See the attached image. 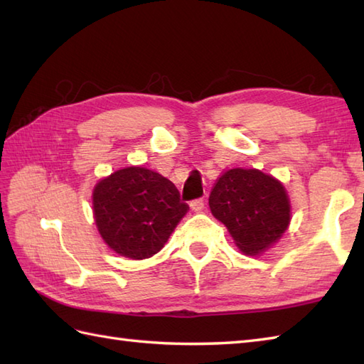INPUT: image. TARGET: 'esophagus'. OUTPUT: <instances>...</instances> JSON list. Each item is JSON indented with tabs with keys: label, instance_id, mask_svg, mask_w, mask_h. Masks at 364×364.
<instances>
[{
	"label": "esophagus",
	"instance_id": "esophagus-1",
	"mask_svg": "<svg viewBox=\"0 0 364 364\" xmlns=\"http://www.w3.org/2000/svg\"><path fill=\"white\" fill-rule=\"evenodd\" d=\"M203 205H205V203H203V199H202V198L194 199V200L190 202V207H191L193 211H200V210L203 208Z\"/></svg>",
	"mask_w": 364,
	"mask_h": 364
}]
</instances>
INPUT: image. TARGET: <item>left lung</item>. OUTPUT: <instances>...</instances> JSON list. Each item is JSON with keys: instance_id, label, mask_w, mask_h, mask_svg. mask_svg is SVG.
I'll list each match as a JSON object with an SVG mask.
<instances>
[{"instance_id": "obj_1", "label": "left lung", "mask_w": 364, "mask_h": 364, "mask_svg": "<svg viewBox=\"0 0 364 364\" xmlns=\"http://www.w3.org/2000/svg\"><path fill=\"white\" fill-rule=\"evenodd\" d=\"M210 210L245 255H259L278 242L290 224L284 185L259 170L233 168L219 177L210 194Z\"/></svg>"}]
</instances>
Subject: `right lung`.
<instances>
[{
    "label": "right lung",
    "instance_id": "add662e5",
    "mask_svg": "<svg viewBox=\"0 0 364 364\" xmlns=\"http://www.w3.org/2000/svg\"><path fill=\"white\" fill-rule=\"evenodd\" d=\"M94 219L103 241L129 259L162 250L188 211L171 181L141 166L105 177L92 193Z\"/></svg>",
    "mask_w": 364,
    "mask_h": 364
}]
</instances>
